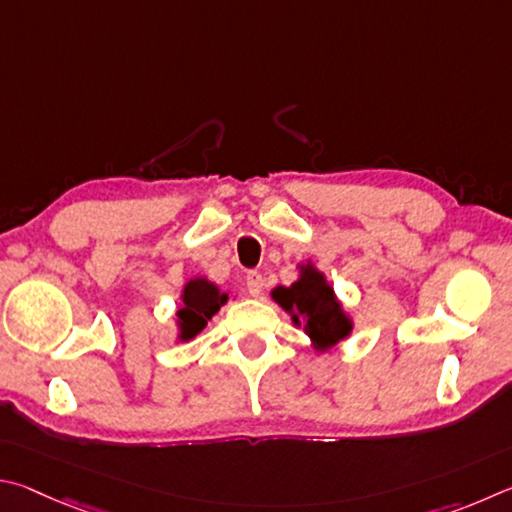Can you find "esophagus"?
Wrapping results in <instances>:
<instances>
[{
    "mask_svg": "<svg viewBox=\"0 0 512 512\" xmlns=\"http://www.w3.org/2000/svg\"><path fill=\"white\" fill-rule=\"evenodd\" d=\"M263 276L258 272H249L247 279H245V285H247V292L251 294V297H261L263 292Z\"/></svg>",
    "mask_w": 512,
    "mask_h": 512,
    "instance_id": "esophagus-1",
    "label": "esophagus"
}]
</instances>
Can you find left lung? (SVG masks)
Returning a JSON list of instances; mask_svg holds the SVG:
<instances>
[{
	"label": "left lung",
	"instance_id": "8db88e82",
	"mask_svg": "<svg viewBox=\"0 0 512 512\" xmlns=\"http://www.w3.org/2000/svg\"><path fill=\"white\" fill-rule=\"evenodd\" d=\"M297 270L299 279L292 285H276L270 297L288 312L294 326L303 328L310 346L326 353L351 337L353 317L315 263H299Z\"/></svg>",
	"mask_w": 512,
	"mask_h": 512
}]
</instances>
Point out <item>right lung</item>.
<instances>
[{"label": "right lung", "instance_id": "add662e5", "mask_svg": "<svg viewBox=\"0 0 512 512\" xmlns=\"http://www.w3.org/2000/svg\"><path fill=\"white\" fill-rule=\"evenodd\" d=\"M229 301V292H222L218 283L206 276H191L179 292V308L175 312L177 342H188L204 330L206 321L218 315V310Z\"/></svg>", "mask_w": 512, "mask_h": 512}]
</instances>
